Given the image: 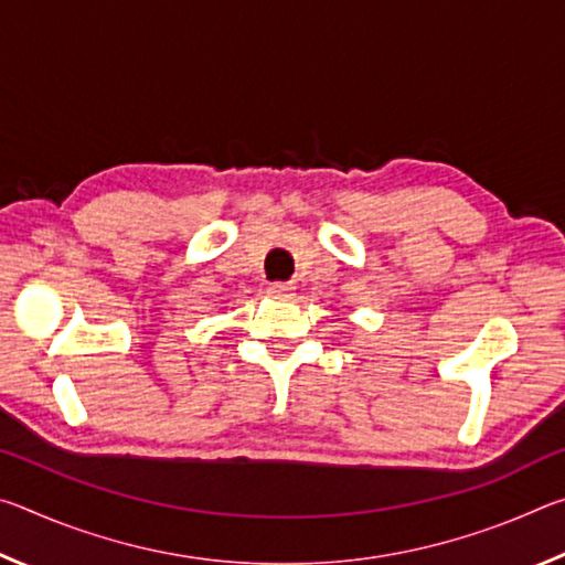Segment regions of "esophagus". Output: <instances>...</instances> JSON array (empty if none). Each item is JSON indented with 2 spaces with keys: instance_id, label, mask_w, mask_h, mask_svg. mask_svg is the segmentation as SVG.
<instances>
[{
  "instance_id": "esophagus-1",
  "label": "esophagus",
  "mask_w": 565,
  "mask_h": 565,
  "mask_svg": "<svg viewBox=\"0 0 565 565\" xmlns=\"http://www.w3.org/2000/svg\"><path fill=\"white\" fill-rule=\"evenodd\" d=\"M269 294L276 296V299H291L294 296V284H271Z\"/></svg>"
}]
</instances>
